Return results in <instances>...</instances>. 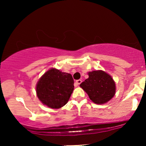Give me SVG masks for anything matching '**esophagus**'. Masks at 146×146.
<instances>
[{
    "label": "esophagus",
    "mask_w": 146,
    "mask_h": 146,
    "mask_svg": "<svg viewBox=\"0 0 146 146\" xmlns=\"http://www.w3.org/2000/svg\"><path fill=\"white\" fill-rule=\"evenodd\" d=\"M82 83V80H76V86H78V85H79V84H80Z\"/></svg>",
    "instance_id": "esophagus-1"
}]
</instances>
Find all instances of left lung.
<instances>
[{
	"label": "left lung",
	"instance_id": "obj_1",
	"mask_svg": "<svg viewBox=\"0 0 146 146\" xmlns=\"http://www.w3.org/2000/svg\"><path fill=\"white\" fill-rule=\"evenodd\" d=\"M88 78L82 82L80 86L94 103L104 104L114 96L115 83L109 74L99 70L88 72Z\"/></svg>",
	"mask_w": 146,
	"mask_h": 146
}]
</instances>
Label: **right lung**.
<instances>
[{"mask_svg": "<svg viewBox=\"0 0 146 146\" xmlns=\"http://www.w3.org/2000/svg\"><path fill=\"white\" fill-rule=\"evenodd\" d=\"M74 88L70 74L52 68L40 78L36 92L38 98L44 105L58 109L68 103Z\"/></svg>", "mask_w": 146, "mask_h": 146, "instance_id": "right-lung-1", "label": "right lung"}]
</instances>
